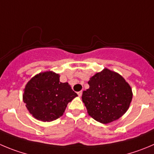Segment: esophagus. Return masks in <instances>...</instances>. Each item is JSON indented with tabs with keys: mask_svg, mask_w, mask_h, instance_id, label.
<instances>
[{
	"mask_svg": "<svg viewBox=\"0 0 154 154\" xmlns=\"http://www.w3.org/2000/svg\"><path fill=\"white\" fill-rule=\"evenodd\" d=\"M77 94H78V96L79 97H81L82 96V91H80V92H78V93H77Z\"/></svg>",
	"mask_w": 154,
	"mask_h": 154,
	"instance_id": "esophagus-1",
	"label": "esophagus"
}]
</instances>
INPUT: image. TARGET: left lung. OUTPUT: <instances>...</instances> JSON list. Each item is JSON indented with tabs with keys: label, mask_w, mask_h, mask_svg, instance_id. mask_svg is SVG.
<instances>
[{
	"label": "left lung",
	"mask_w": 154,
	"mask_h": 154,
	"mask_svg": "<svg viewBox=\"0 0 154 154\" xmlns=\"http://www.w3.org/2000/svg\"><path fill=\"white\" fill-rule=\"evenodd\" d=\"M90 88L83 92L82 100L89 116L103 124L122 117L132 100L130 85L120 74L105 68L88 81Z\"/></svg>",
	"instance_id": "obj_1"
}]
</instances>
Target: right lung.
<instances>
[{
    "instance_id": "right-lung-1",
    "label": "right lung",
    "mask_w": 154,
    "mask_h": 154,
    "mask_svg": "<svg viewBox=\"0 0 154 154\" xmlns=\"http://www.w3.org/2000/svg\"><path fill=\"white\" fill-rule=\"evenodd\" d=\"M59 78L58 74L46 71L34 76L26 85L23 102L38 120L51 122L58 119L68 103L77 97L68 83H61Z\"/></svg>"
}]
</instances>
